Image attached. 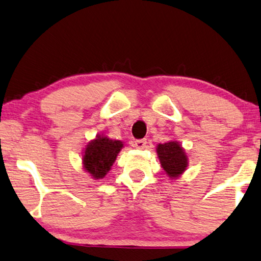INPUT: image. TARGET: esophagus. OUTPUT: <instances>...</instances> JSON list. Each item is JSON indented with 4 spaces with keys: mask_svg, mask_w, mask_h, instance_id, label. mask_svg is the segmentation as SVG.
<instances>
[{
    "mask_svg": "<svg viewBox=\"0 0 261 261\" xmlns=\"http://www.w3.org/2000/svg\"><path fill=\"white\" fill-rule=\"evenodd\" d=\"M133 146L138 149H143L144 147L147 146V140L142 139V140H136L133 142Z\"/></svg>",
    "mask_w": 261,
    "mask_h": 261,
    "instance_id": "obj_1",
    "label": "esophagus"
}]
</instances>
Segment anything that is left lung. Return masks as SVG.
Listing matches in <instances>:
<instances>
[{"mask_svg": "<svg viewBox=\"0 0 261 261\" xmlns=\"http://www.w3.org/2000/svg\"><path fill=\"white\" fill-rule=\"evenodd\" d=\"M156 151L162 168L171 179L178 178L186 170L189 164L187 156L177 141H170L164 144L160 143Z\"/></svg>", "mask_w": 261, "mask_h": 261, "instance_id": "left-lung-1", "label": "left lung"}]
</instances>
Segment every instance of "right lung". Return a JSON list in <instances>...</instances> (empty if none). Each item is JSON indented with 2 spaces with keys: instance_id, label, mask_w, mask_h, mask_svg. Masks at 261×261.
Returning <instances> with one entry per match:
<instances>
[{
  "instance_id": "obj_1",
  "label": "right lung",
  "mask_w": 261,
  "mask_h": 261,
  "mask_svg": "<svg viewBox=\"0 0 261 261\" xmlns=\"http://www.w3.org/2000/svg\"><path fill=\"white\" fill-rule=\"evenodd\" d=\"M122 147L121 141L111 140L104 135H97V138L90 141L85 147L83 152L84 169L93 178H104Z\"/></svg>"
}]
</instances>
